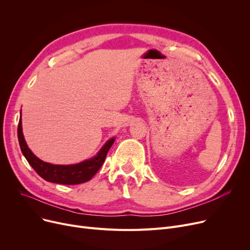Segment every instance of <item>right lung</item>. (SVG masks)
<instances>
[{
	"label": "right lung",
	"mask_w": 250,
	"mask_h": 250,
	"mask_svg": "<svg viewBox=\"0 0 250 250\" xmlns=\"http://www.w3.org/2000/svg\"><path fill=\"white\" fill-rule=\"evenodd\" d=\"M18 141L22 154L39 176L42 177L48 182L59 183V185L73 186L86 182L97 173V171L100 169L105 160L107 152L109 151L112 144L114 143L115 138L113 137L105 143L94 157H92V158L82 161L80 163L71 165L50 164L48 162L41 160L38 157H36L28 148L27 144H26V141L24 139L22 132L21 116L18 125Z\"/></svg>",
	"instance_id": "right-lung-1"
}]
</instances>
